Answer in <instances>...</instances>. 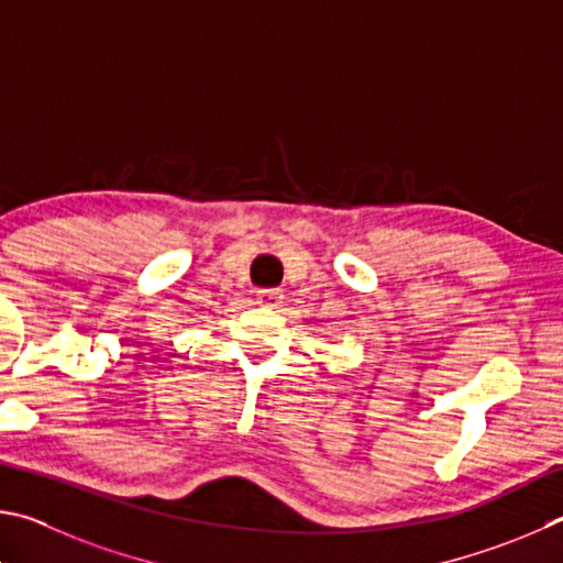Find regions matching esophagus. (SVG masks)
Segmentation results:
<instances>
[{
	"label": "esophagus",
	"mask_w": 563,
	"mask_h": 563,
	"mask_svg": "<svg viewBox=\"0 0 563 563\" xmlns=\"http://www.w3.org/2000/svg\"><path fill=\"white\" fill-rule=\"evenodd\" d=\"M282 299H284V294L279 289H264V291H260V297H256V301H260L266 309L282 307Z\"/></svg>",
	"instance_id": "1"
}]
</instances>
